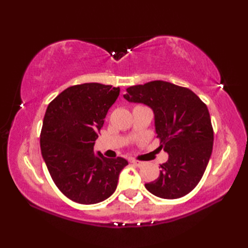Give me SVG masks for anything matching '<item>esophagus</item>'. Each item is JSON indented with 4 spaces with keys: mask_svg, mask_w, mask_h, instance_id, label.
I'll return each mask as SVG.
<instances>
[{
    "mask_svg": "<svg viewBox=\"0 0 248 248\" xmlns=\"http://www.w3.org/2000/svg\"><path fill=\"white\" fill-rule=\"evenodd\" d=\"M131 163H132L133 165L138 166V167H141V166H144V164H145L144 162H141V161H138V160H131Z\"/></svg>",
    "mask_w": 248,
    "mask_h": 248,
    "instance_id": "obj_1",
    "label": "esophagus"
}]
</instances>
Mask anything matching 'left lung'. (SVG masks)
Masks as SVG:
<instances>
[{
    "instance_id": "left-lung-1",
    "label": "left lung",
    "mask_w": 248,
    "mask_h": 248,
    "mask_svg": "<svg viewBox=\"0 0 248 248\" xmlns=\"http://www.w3.org/2000/svg\"><path fill=\"white\" fill-rule=\"evenodd\" d=\"M124 98L154 110L160 149L168 154L156 180L145 187L155 196H186L202 179L212 154L213 128L207 105L191 89L165 81L127 88Z\"/></svg>"
}]
</instances>
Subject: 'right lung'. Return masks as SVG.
<instances>
[{
	"label": "right lung",
	"mask_w": 248,
	"mask_h": 248,
	"mask_svg": "<svg viewBox=\"0 0 248 248\" xmlns=\"http://www.w3.org/2000/svg\"><path fill=\"white\" fill-rule=\"evenodd\" d=\"M119 87L85 83L68 87L46 108L40 134L44 161L56 186L82 204L101 202L112 195L123 168V157L94 154V141Z\"/></svg>",
	"instance_id": "1"
}]
</instances>
